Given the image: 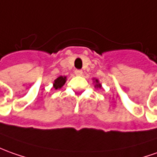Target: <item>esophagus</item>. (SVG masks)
Masks as SVG:
<instances>
[{
    "instance_id": "esophagus-1",
    "label": "esophagus",
    "mask_w": 157,
    "mask_h": 157,
    "mask_svg": "<svg viewBox=\"0 0 157 157\" xmlns=\"http://www.w3.org/2000/svg\"><path fill=\"white\" fill-rule=\"evenodd\" d=\"M75 74L76 75H82V71L80 70H76L75 71Z\"/></svg>"
}]
</instances>
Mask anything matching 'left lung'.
Segmentation results:
<instances>
[{"mask_svg":"<svg viewBox=\"0 0 157 157\" xmlns=\"http://www.w3.org/2000/svg\"><path fill=\"white\" fill-rule=\"evenodd\" d=\"M93 82H94V83H95V84H94V87H95V88H101V87H102V86H101V84L100 83L98 79L93 78Z\"/></svg>","mask_w":157,"mask_h":157,"instance_id":"obj_1","label":"left lung"}]
</instances>
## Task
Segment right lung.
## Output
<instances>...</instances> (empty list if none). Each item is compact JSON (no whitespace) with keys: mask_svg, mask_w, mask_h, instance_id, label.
I'll use <instances>...</instances> for the list:
<instances>
[{"mask_svg":"<svg viewBox=\"0 0 157 157\" xmlns=\"http://www.w3.org/2000/svg\"><path fill=\"white\" fill-rule=\"evenodd\" d=\"M66 81H67V76H59V77H57V78L54 81V82H53V87L55 88V89H60L61 87H63V85L66 82Z\"/></svg>","mask_w":157,"mask_h":157,"instance_id":"right-lung-1","label":"right lung"}]
</instances>
